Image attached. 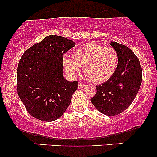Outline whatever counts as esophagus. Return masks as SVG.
<instances>
[{"label":"esophagus","mask_w":157,"mask_h":157,"mask_svg":"<svg viewBox=\"0 0 157 157\" xmlns=\"http://www.w3.org/2000/svg\"><path fill=\"white\" fill-rule=\"evenodd\" d=\"M84 86H85L84 83H78V86H77V87H78V89H81V88L84 87Z\"/></svg>","instance_id":"34e87169"}]
</instances>
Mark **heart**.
Returning <instances> with one entry per match:
<instances>
[{"label":"heart","instance_id":"b5f03b06","mask_svg":"<svg viewBox=\"0 0 157 157\" xmlns=\"http://www.w3.org/2000/svg\"><path fill=\"white\" fill-rule=\"evenodd\" d=\"M118 54L111 47H103L97 43H86L74 50L73 57L64 55L63 64L71 77L77 75L80 66L89 80L102 83L109 80L118 65Z\"/></svg>","mask_w":157,"mask_h":157}]
</instances>
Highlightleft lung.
Listing matches in <instances>:
<instances>
[{"instance_id":"1","label":"left lung","mask_w":157,"mask_h":157,"mask_svg":"<svg viewBox=\"0 0 157 157\" xmlns=\"http://www.w3.org/2000/svg\"><path fill=\"white\" fill-rule=\"evenodd\" d=\"M118 54V66L112 77L96 86L91 102L101 113L109 116L118 115L130 106L138 93L142 81L140 61L126 45L110 42Z\"/></svg>"}]
</instances>
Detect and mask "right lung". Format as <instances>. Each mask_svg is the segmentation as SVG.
<instances>
[{
	"label": "right lung",
	"mask_w": 157,
	"mask_h": 157,
	"mask_svg": "<svg viewBox=\"0 0 157 157\" xmlns=\"http://www.w3.org/2000/svg\"><path fill=\"white\" fill-rule=\"evenodd\" d=\"M75 42L55 35L24 52L17 68V92L30 115L44 121L59 118L77 90V81L63 76V57Z\"/></svg>",
	"instance_id": "obj_1"
}]
</instances>
